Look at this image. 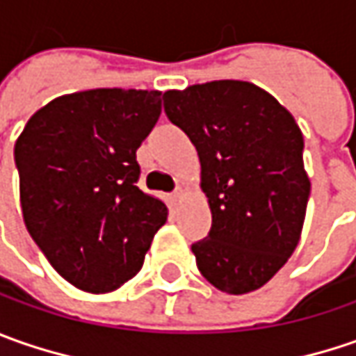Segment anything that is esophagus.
Instances as JSON below:
<instances>
[{
    "label": "esophagus",
    "mask_w": 356,
    "mask_h": 356,
    "mask_svg": "<svg viewBox=\"0 0 356 356\" xmlns=\"http://www.w3.org/2000/svg\"><path fill=\"white\" fill-rule=\"evenodd\" d=\"M170 198L172 202H180V200L184 198V190H182V188H176V190L170 194Z\"/></svg>",
    "instance_id": "esophagus-1"
}]
</instances>
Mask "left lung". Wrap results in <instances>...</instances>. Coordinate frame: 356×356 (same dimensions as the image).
Instances as JSON below:
<instances>
[{
	"instance_id": "obj_1",
	"label": "left lung",
	"mask_w": 356,
	"mask_h": 356,
	"mask_svg": "<svg viewBox=\"0 0 356 356\" xmlns=\"http://www.w3.org/2000/svg\"><path fill=\"white\" fill-rule=\"evenodd\" d=\"M164 113L196 146L212 227L192 243L200 273L232 295L266 285L291 257L311 182L303 134L269 92L212 81L164 92Z\"/></svg>"
}]
</instances>
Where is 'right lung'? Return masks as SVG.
Listing matches in <instances>:
<instances>
[{
    "label": "right lung",
    "instance_id": "1",
    "mask_svg": "<svg viewBox=\"0 0 356 356\" xmlns=\"http://www.w3.org/2000/svg\"><path fill=\"white\" fill-rule=\"evenodd\" d=\"M162 113L158 90L59 97L15 143L23 222L57 273L90 293L132 280L168 208L136 182V150Z\"/></svg>",
    "mask_w": 356,
    "mask_h": 356
}]
</instances>
